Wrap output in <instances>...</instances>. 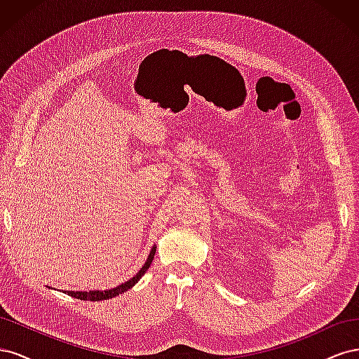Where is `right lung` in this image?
Masks as SVG:
<instances>
[{
    "label": "right lung",
    "instance_id": "1",
    "mask_svg": "<svg viewBox=\"0 0 359 359\" xmlns=\"http://www.w3.org/2000/svg\"><path fill=\"white\" fill-rule=\"evenodd\" d=\"M156 248H157L156 245H153V248H151V252H149V255H148V257H147V262L144 264L142 268L139 269V273H137L135 277L127 280L126 283H123V285H119V286H116V287H112V289H109V290H90V292H82V290H62V292L67 293L69 297L78 298V299H81V301H103V299H111V298H115V297H118V295H121V293L127 292L128 289H132V287L137 283V281H139L140 278H142V276L147 273L149 265H151V262H153V259H154Z\"/></svg>",
    "mask_w": 359,
    "mask_h": 359
}]
</instances>
